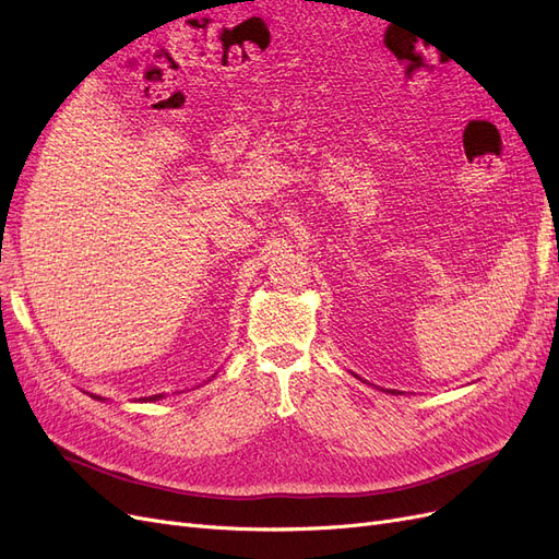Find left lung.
<instances>
[{
	"label": "left lung",
	"instance_id": "8db88e82",
	"mask_svg": "<svg viewBox=\"0 0 559 559\" xmlns=\"http://www.w3.org/2000/svg\"><path fill=\"white\" fill-rule=\"evenodd\" d=\"M392 394H394V392H392Z\"/></svg>",
	"mask_w": 559,
	"mask_h": 559
}]
</instances>
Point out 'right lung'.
<instances>
[{"instance_id":"add662e5","label":"right lung","mask_w":559,"mask_h":559,"mask_svg":"<svg viewBox=\"0 0 559 559\" xmlns=\"http://www.w3.org/2000/svg\"><path fill=\"white\" fill-rule=\"evenodd\" d=\"M95 399H103V396H95ZM158 396H148V399H144V401H156Z\"/></svg>"}]
</instances>
